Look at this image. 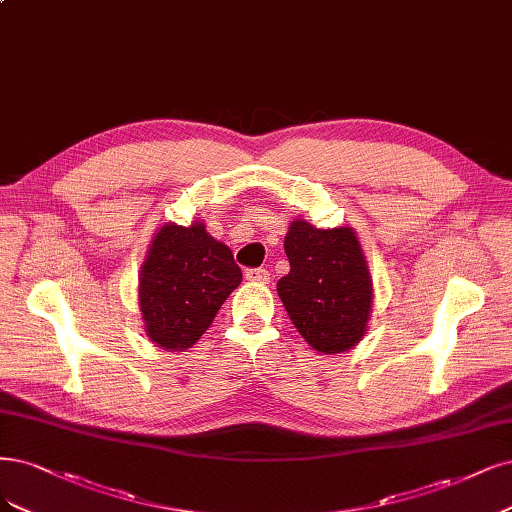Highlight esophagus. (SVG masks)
I'll return each mask as SVG.
<instances>
[{
  "mask_svg": "<svg viewBox=\"0 0 512 512\" xmlns=\"http://www.w3.org/2000/svg\"><path fill=\"white\" fill-rule=\"evenodd\" d=\"M245 279L252 281V284H269L271 273L267 269H248L245 271Z\"/></svg>",
  "mask_w": 512,
  "mask_h": 512,
  "instance_id": "esophagus-1",
  "label": "esophagus"
}]
</instances>
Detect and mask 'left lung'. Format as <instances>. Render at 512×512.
I'll use <instances>...</instances> for the list:
<instances>
[{
    "label": "left lung",
    "instance_id": "obj_1",
    "mask_svg": "<svg viewBox=\"0 0 512 512\" xmlns=\"http://www.w3.org/2000/svg\"><path fill=\"white\" fill-rule=\"evenodd\" d=\"M284 250L290 273L277 281V294L294 328L322 356L356 347L373 313V279L354 228L296 218Z\"/></svg>",
    "mask_w": 512,
    "mask_h": 512
}]
</instances>
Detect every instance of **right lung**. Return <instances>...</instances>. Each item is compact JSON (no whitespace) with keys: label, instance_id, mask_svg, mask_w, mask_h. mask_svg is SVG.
<instances>
[{"label":"right lung","instance_id":"obj_1","mask_svg":"<svg viewBox=\"0 0 512 512\" xmlns=\"http://www.w3.org/2000/svg\"><path fill=\"white\" fill-rule=\"evenodd\" d=\"M239 284L233 252L201 220L188 226L165 222L139 271L137 301L146 337L167 351L192 347Z\"/></svg>","mask_w":512,"mask_h":512}]
</instances>
